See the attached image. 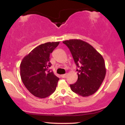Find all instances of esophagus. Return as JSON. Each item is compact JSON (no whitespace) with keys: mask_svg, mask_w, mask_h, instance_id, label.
Returning a JSON list of instances; mask_svg holds the SVG:
<instances>
[{"mask_svg":"<svg viewBox=\"0 0 125 125\" xmlns=\"http://www.w3.org/2000/svg\"><path fill=\"white\" fill-rule=\"evenodd\" d=\"M67 74L66 73V74H62L61 76H62V78H66V77H67Z\"/></svg>","mask_w":125,"mask_h":125,"instance_id":"34e87169","label":"esophagus"}]
</instances>
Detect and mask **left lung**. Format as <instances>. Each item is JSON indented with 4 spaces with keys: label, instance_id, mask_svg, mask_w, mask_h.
Listing matches in <instances>:
<instances>
[{
    "label": "left lung",
    "instance_id": "left-lung-1",
    "mask_svg": "<svg viewBox=\"0 0 125 125\" xmlns=\"http://www.w3.org/2000/svg\"><path fill=\"white\" fill-rule=\"evenodd\" d=\"M69 49L77 66L78 79L70 84L71 90L82 96H89L98 90L106 75L102 56L88 43L79 39L63 42Z\"/></svg>",
    "mask_w": 125,
    "mask_h": 125
}]
</instances>
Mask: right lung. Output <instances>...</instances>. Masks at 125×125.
Returning <instances> with one entry per match:
<instances>
[{"label": "right lung", "mask_w": 125, "mask_h": 125, "mask_svg": "<svg viewBox=\"0 0 125 125\" xmlns=\"http://www.w3.org/2000/svg\"><path fill=\"white\" fill-rule=\"evenodd\" d=\"M59 42L42 44L23 59L21 66L22 82L33 95L44 98L55 91L59 78L49 69L50 54Z\"/></svg>", "instance_id": "1"}]
</instances>
